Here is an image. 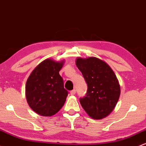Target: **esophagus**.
<instances>
[{
	"label": "esophagus",
	"instance_id": "esophagus-1",
	"mask_svg": "<svg viewBox=\"0 0 146 146\" xmlns=\"http://www.w3.org/2000/svg\"><path fill=\"white\" fill-rule=\"evenodd\" d=\"M76 89H74V90H71V91H70V94L71 95H74V94H76Z\"/></svg>",
	"mask_w": 146,
	"mask_h": 146
}]
</instances>
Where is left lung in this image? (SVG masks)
<instances>
[{"label": "left lung", "instance_id": "1", "mask_svg": "<svg viewBox=\"0 0 146 146\" xmlns=\"http://www.w3.org/2000/svg\"><path fill=\"white\" fill-rule=\"evenodd\" d=\"M76 66L87 85L81 106L92 118L101 119L113 111L117 104L120 87L116 76L106 62L96 57L78 58Z\"/></svg>", "mask_w": 146, "mask_h": 146}]
</instances>
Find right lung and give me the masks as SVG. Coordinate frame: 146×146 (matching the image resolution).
I'll list each match as a JSON object with an SVG mask.
<instances>
[{
    "instance_id": "obj_1",
    "label": "right lung",
    "mask_w": 146,
    "mask_h": 146,
    "mask_svg": "<svg viewBox=\"0 0 146 146\" xmlns=\"http://www.w3.org/2000/svg\"><path fill=\"white\" fill-rule=\"evenodd\" d=\"M63 61L45 59L32 71L26 84L29 106L38 114L52 116L62 108L68 96L59 72Z\"/></svg>"
}]
</instances>
